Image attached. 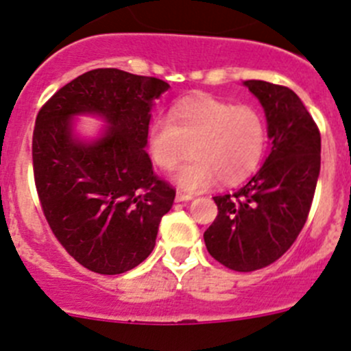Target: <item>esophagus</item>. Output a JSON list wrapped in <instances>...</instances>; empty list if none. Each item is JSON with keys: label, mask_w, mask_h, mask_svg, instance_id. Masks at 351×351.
<instances>
[{"label": "esophagus", "mask_w": 351, "mask_h": 351, "mask_svg": "<svg viewBox=\"0 0 351 351\" xmlns=\"http://www.w3.org/2000/svg\"><path fill=\"white\" fill-rule=\"evenodd\" d=\"M192 195L185 192H176V202H186V200H192Z\"/></svg>", "instance_id": "obj_1"}]
</instances>
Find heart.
<instances>
[{
	"label": "heart",
	"instance_id": "obj_1",
	"mask_svg": "<svg viewBox=\"0 0 351 351\" xmlns=\"http://www.w3.org/2000/svg\"><path fill=\"white\" fill-rule=\"evenodd\" d=\"M267 146V123L251 105L198 95L171 108L169 119H156L147 132V151L162 171L175 169L185 190H204L219 182L238 185L256 171Z\"/></svg>",
	"mask_w": 351,
	"mask_h": 351
}]
</instances>
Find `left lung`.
I'll use <instances>...</instances> for the list:
<instances>
[{"label":"left lung","mask_w":351,"mask_h":351,"mask_svg":"<svg viewBox=\"0 0 351 351\" xmlns=\"http://www.w3.org/2000/svg\"><path fill=\"white\" fill-rule=\"evenodd\" d=\"M263 105L271 151L238 192L214 197L217 217L204 232L210 256L236 271L275 263L302 231L321 169V134L290 88L244 81Z\"/></svg>","instance_id":"8db88e82"}]
</instances>
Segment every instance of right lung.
Instances as JSON below:
<instances>
[{
	"label": "right lung",
	"mask_w": 351,
	"mask_h": 351,
	"mask_svg": "<svg viewBox=\"0 0 351 351\" xmlns=\"http://www.w3.org/2000/svg\"><path fill=\"white\" fill-rule=\"evenodd\" d=\"M168 88L158 77L101 67L38 110L32 161L42 212L62 247L95 274L119 275L143 263L175 200L176 190L156 175L144 151L153 101ZM77 112L104 116L106 136L93 145L74 140Z\"/></svg>",
	"instance_id": "add662e5"
}]
</instances>
